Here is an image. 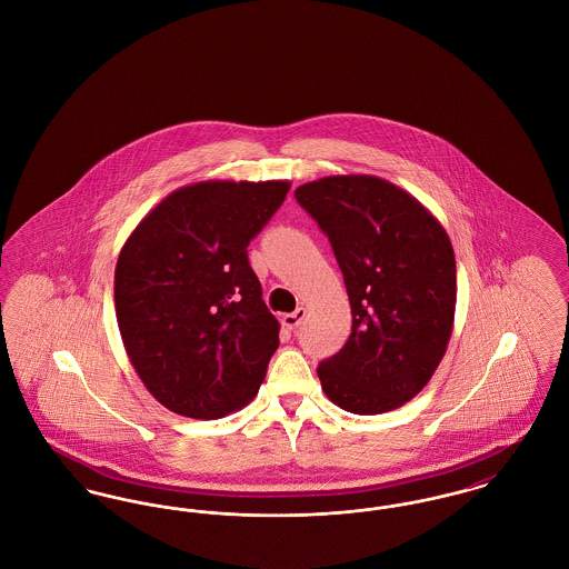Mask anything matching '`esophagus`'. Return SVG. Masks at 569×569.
I'll use <instances>...</instances> for the list:
<instances>
[{
    "instance_id": "esophagus-1",
    "label": "esophagus",
    "mask_w": 569,
    "mask_h": 569,
    "mask_svg": "<svg viewBox=\"0 0 569 569\" xmlns=\"http://www.w3.org/2000/svg\"><path fill=\"white\" fill-rule=\"evenodd\" d=\"M303 317H306V308H298L289 315H282V326L287 329H296L303 321Z\"/></svg>"
}]
</instances>
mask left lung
Returning a JSON list of instances; mask_svg holds the SVG:
<instances>
[{"label": "left lung", "instance_id": "1", "mask_svg": "<svg viewBox=\"0 0 569 569\" xmlns=\"http://www.w3.org/2000/svg\"><path fill=\"white\" fill-rule=\"evenodd\" d=\"M296 199L328 233L353 317L347 345L317 368L321 388L349 413L393 411L428 386L448 351L458 291L448 231L377 176L308 181Z\"/></svg>", "mask_w": 569, "mask_h": 569}]
</instances>
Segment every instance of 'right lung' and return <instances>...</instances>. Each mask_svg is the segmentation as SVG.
Instances as JSON below:
<instances>
[{
    "instance_id": "right-lung-1",
    "label": "right lung",
    "mask_w": 569,
    "mask_h": 569,
    "mask_svg": "<svg viewBox=\"0 0 569 569\" xmlns=\"http://www.w3.org/2000/svg\"><path fill=\"white\" fill-rule=\"evenodd\" d=\"M291 181L208 180L167 194L132 229L116 266V315L128 359L169 411L218 419L261 388L280 323L246 246Z\"/></svg>"
}]
</instances>
